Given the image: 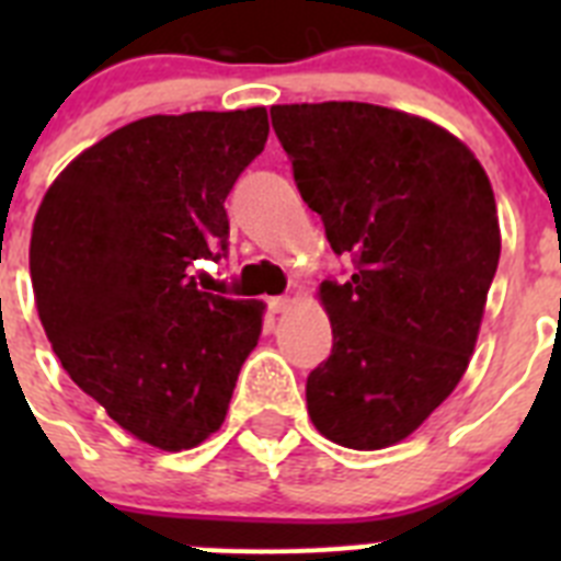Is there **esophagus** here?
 <instances>
[{
	"label": "esophagus",
	"mask_w": 561,
	"mask_h": 561,
	"mask_svg": "<svg viewBox=\"0 0 561 561\" xmlns=\"http://www.w3.org/2000/svg\"><path fill=\"white\" fill-rule=\"evenodd\" d=\"M289 306H291L289 297H270V300H266V309H270L272 314H280V311H286Z\"/></svg>",
	"instance_id": "obj_1"
}]
</instances>
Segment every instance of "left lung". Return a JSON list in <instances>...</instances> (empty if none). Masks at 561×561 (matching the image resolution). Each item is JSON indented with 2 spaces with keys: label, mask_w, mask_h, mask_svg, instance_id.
I'll use <instances>...</instances> for the list:
<instances>
[{
  "label": "left lung",
  "mask_w": 561,
  "mask_h": 561,
  "mask_svg": "<svg viewBox=\"0 0 561 561\" xmlns=\"http://www.w3.org/2000/svg\"><path fill=\"white\" fill-rule=\"evenodd\" d=\"M306 205L354 275L323 280L331 356L306 379L314 427L351 449L408 438L455 390L500 261L489 176L430 121L374 103L272 106Z\"/></svg>",
  "instance_id": "8db88e82"
}]
</instances>
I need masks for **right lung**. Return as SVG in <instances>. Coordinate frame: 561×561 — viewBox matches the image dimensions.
Wrapping results in <instances>:
<instances>
[{
    "instance_id": "add662e5",
    "label": "right lung",
    "mask_w": 561,
    "mask_h": 561,
    "mask_svg": "<svg viewBox=\"0 0 561 561\" xmlns=\"http://www.w3.org/2000/svg\"><path fill=\"white\" fill-rule=\"evenodd\" d=\"M266 108L153 114L69 162L30 238L42 325L64 370L165 453L221 427L264 306L202 291L227 252L225 199L264 151Z\"/></svg>"
}]
</instances>
